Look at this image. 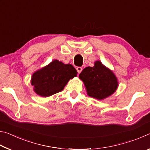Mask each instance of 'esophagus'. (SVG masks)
<instances>
[{"label":"esophagus","instance_id":"obj_1","mask_svg":"<svg viewBox=\"0 0 150 150\" xmlns=\"http://www.w3.org/2000/svg\"><path fill=\"white\" fill-rule=\"evenodd\" d=\"M77 69V73H79H79H80L81 71H82L83 68L81 67H77V69Z\"/></svg>","mask_w":150,"mask_h":150}]
</instances>
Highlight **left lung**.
Masks as SVG:
<instances>
[{"instance_id":"1","label":"left lung","mask_w":150,"mask_h":150,"mask_svg":"<svg viewBox=\"0 0 150 150\" xmlns=\"http://www.w3.org/2000/svg\"><path fill=\"white\" fill-rule=\"evenodd\" d=\"M79 78L85 83L88 95L99 100L111 95L118 87L116 76L98 61L94 67L85 68Z\"/></svg>"}]
</instances>
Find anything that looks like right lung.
<instances>
[{
  "label": "right lung",
  "mask_w": 150,
  "mask_h": 150,
  "mask_svg": "<svg viewBox=\"0 0 150 150\" xmlns=\"http://www.w3.org/2000/svg\"><path fill=\"white\" fill-rule=\"evenodd\" d=\"M77 73L72 65L54 60L35 72L31 83L38 95L46 97L62 91L70 79L77 76Z\"/></svg>",
  "instance_id": "1"
}]
</instances>
